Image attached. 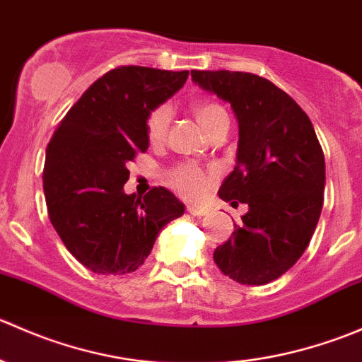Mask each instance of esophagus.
<instances>
[{
	"label": "esophagus",
	"instance_id": "esophagus-1",
	"mask_svg": "<svg viewBox=\"0 0 362 362\" xmlns=\"http://www.w3.org/2000/svg\"><path fill=\"white\" fill-rule=\"evenodd\" d=\"M187 211L191 215H196V217H202V215H206L208 210L203 206H194V204H191V206H187Z\"/></svg>",
	"mask_w": 362,
	"mask_h": 362
}]
</instances>
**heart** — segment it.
I'll use <instances>...</instances> for the list:
<instances>
[{"label": "heart", "mask_w": 362, "mask_h": 362, "mask_svg": "<svg viewBox=\"0 0 362 362\" xmlns=\"http://www.w3.org/2000/svg\"><path fill=\"white\" fill-rule=\"evenodd\" d=\"M191 110L208 134L214 131L217 124L228 119V112L224 110V107L214 100L192 101ZM170 119L171 112L168 105H159V107L152 108L147 113V117H145V131H147V138L152 144H159V141L164 140L168 127H170ZM210 175L204 173L199 168L192 166V164H180V166L173 168L170 171V177H168V182H170L175 191L191 199L202 198L206 192L208 185H210Z\"/></svg>", "instance_id": "b5f03b06"}]
</instances>
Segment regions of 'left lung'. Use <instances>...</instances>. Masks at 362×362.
Wrapping results in <instances>:
<instances>
[{
  "label": "left lung",
  "instance_id": "8db88e82",
  "mask_svg": "<svg viewBox=\"0 0 362 362\" xmlns=\"http://www.w3.org/2000/svg\"><path fill=\"white\" fill-rule=\"evenodd\" d=\"M191 76L231 103L240 126L236 166L218 196L249 211L214 261L243 286H264L293 268L312 240L326 185L322 147L308 115L268 78L229 69Z\"/></svg>",
  "mask_w": 362,
  "mask_h": 362
}]
</instances>
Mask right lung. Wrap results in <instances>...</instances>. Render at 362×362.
<instances>
[{"label":"right lung","instance_id":"right-lung-1","mask_svg":"<svg viewBox=\"0 0 362 362\" xmlns=\"http://www.w3.org/2000/svg\"><path fill=\"white\" fill-rule=\"evenodd\" d=\"M189 71L119 66L98 78L54 131L43 192L54 229L98 275L136 272L159 231L184 214L168 189L126 194L127 163L147 152V113L177 93Z\"/></svg>","mask_w":362,"mask_h":362}]
</instances>
